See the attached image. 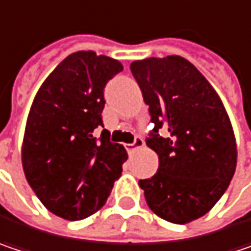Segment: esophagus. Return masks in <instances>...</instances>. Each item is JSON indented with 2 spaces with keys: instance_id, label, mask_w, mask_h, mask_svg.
Listing matches in <instances>:
<instances>
[{
  "instance_id": "obj_1",
  "label": "esophagus",
  "mask_w": 251,
  "mask_h": 251,
  "mask_svg": "<svg viewBox=\"0 0 251 251\" xmlns=\"http://www.w3.org/2000/svg\"><path fill=\"white\" fill-rule=\"evenodd\" d=\"M144 146V141H143V138H140V137H135V140L131 143V144H126V149H127V151L128 152H133L137 149H140V147H143Z\"/></svg>"
}]
</instances>
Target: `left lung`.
Returning <instances> with one entry per match:
<instances>
[{"instance_id": "left-lung-1", "label": "left lung", "mask_w": 251, "mask_h": 251, "mask_svg": "<svg viewBox=\"0 0 251 251\" xmlns=\"http://www.w3.org/2000/svg\"><path fill=\"white\" fill-rule=\"evenodd\" d=\"M154 123L147 146L158 170L140 180L154 214L186 224L204 216L227 190L237 164V144L223 102L186 58L138 60L130 65ZM160 128L169 135L161 137Z\"/></svg>"}]
</instances>
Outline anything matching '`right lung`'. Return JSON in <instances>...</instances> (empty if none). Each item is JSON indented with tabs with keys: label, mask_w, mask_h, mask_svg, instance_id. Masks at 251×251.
<instances>
[{
	"label": "right lung",
	"mask_w": 251,
	"mask_h": 251,
	"mask_svg": "<svg viewBox=\"0 0 251 251\" xmlns=\"http://www.w3.org/2000/svg\"><path fill=\"white\" fill-rule=\"evenodd\" d=\"M120 71L118 60L73 52L45 78L29 108L24 174L45 208L61 219L77 222L99 211L128 158L121 144L93 135L102 126L104 87Z\"/></svg>",
	"instance_id": "add662e5"
}]
</instances>
